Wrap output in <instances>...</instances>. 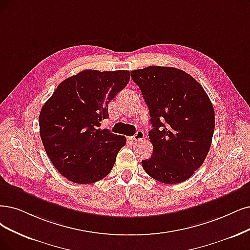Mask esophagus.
I'll return each mask as SVG.
<instances>
[{"mask_svg": "<svg viewBox=\"0 0 250 250\" xmlns=\"http://www.w3.org/2000/svg\"><path fill=\"white\" fill-rule=\"evenodd\" d=\"M143 138H144V132L138 130L133 137H130V139L134 142V141H140L143 139Z\"/></svg>", "mask_w": 250, "mask_h": 250, "instance_id": "34e87169", "label": "esophagus"}]
</instances>
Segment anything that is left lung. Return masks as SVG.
I'll list each match as a JSON object with an SVG mask.
<instances>
[{"mask_svg":"<svg viewBox=\"0 0 250 250\" xmlns=\"http://www.w3.org/2000/svg\"><path fill=\"white\" fill-rule=\"evenodd\" d=\"M149 109L153 146L142 161L145 172L163 183L190 178L204 163L213 137L214 109L204 88L189 74L149 66L131 72Z\"/></svg>","mask_w":250,"mask_h":250,"instance_id":"1","label":"left lung"}]
</instances>
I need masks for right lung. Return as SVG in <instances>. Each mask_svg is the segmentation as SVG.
Masks as SVG:
<instances>
[{
    "label": "right lung",
    "instance_id": "obj_1",
    "mask_svg": "<svg viewBox=\"0 0 250 250\" xmlns=\"http://www.w3.org/2000/svg\"><path fill=\"white\" fill-rule=\"evenodd\" d=\"M130 81L125 70H84L64 79L43 105L40 137L49 160L68 180L89 184L106 177L125 136L101 128L108 103Z\"/></svg>",
    "mask_w": 250,
    "mask_h": 250
}]
</instances>
